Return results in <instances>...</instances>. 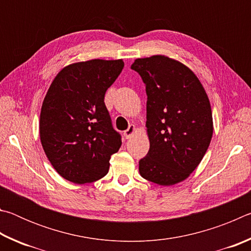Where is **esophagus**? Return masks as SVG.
<instances>
[{"mask_svg":"<svg viewBox=\"0 0 251 251\" xmlns=\"http://www.w3.org/2000/svg\"><path fill=\"white\" fill-rule=\"evenodd\" d=\"M135 131H136L135 125H129L128 128H127V129L124 131V137H125L126 139H129V138L131 137V136H133V135L135 134Z\"/></svg>","mask_w":251,"mask_h":251,"instance_id":"obj_1","label":"esophagus"}]
</instances>
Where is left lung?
<instances>
[{"label":"left lung","instance_id":"1","mask_svg":"<svg viewBox=\"0 0 251 251\" xmlns=\"http://www.w3.org/2000/svg\"><path fill=\"white\" fill-rule=\"evenodd\" d=\"M146 85L150 151L139 160L143 178L161 186L185 180L201 163L212 137L209 99L182 63L164 55L137 58L130 66Z\"/></svg>","mask_w":251,"mask_h":251}]
</instances>
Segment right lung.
Here are the masks:
<instances>
[{"mask_svg": "<svg viewBox=\"0 0 251 251\" xmlns=\"http://www.w3.org/2000/svg\"><path fill=\"white\" fill-rule=\"evenodd\" d=\"M123 67V59L74 63L55 76L46 93L40 116L42 146L55 171L74 184L103 178L110 156L122 145L104 97Z\"/></svg>", "mask_w": 251, "mask_h": 251, "instance_id": "1", "label": "right lung"}]
</instances>
